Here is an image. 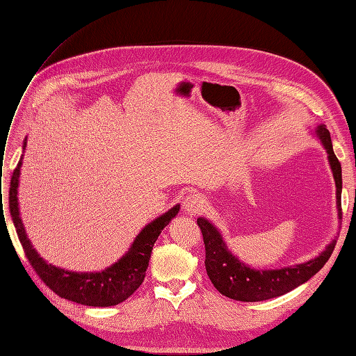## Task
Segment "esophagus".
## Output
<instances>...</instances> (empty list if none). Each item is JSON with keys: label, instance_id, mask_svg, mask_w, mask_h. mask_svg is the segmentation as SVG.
I'll return each instance as SVG.
<instances>
[{"label": "esophagus", "instance_id": "34e87169", "mask_svg": "<svg viewBox=\"0 0 356 356\" xmlns=\"http://www.w3.org/2000/svg\"><path fill=\"white\" fill-rule=\"evenodd\" d=\"M203 203L204 200L199 195H193L184 200L182 209H184V212L188 215H196L203 209Z\"/></svg>", "mask_w": 356, "mask_h": 356}]
</instances>
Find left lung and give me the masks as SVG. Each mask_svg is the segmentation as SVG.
<instances>
[{"mask_svg": "<svg viewBox=\"0 0 356 356\" xmlns=\"http://www.w3.org/2000/svg\"><path fill=\"white\" fill-rule=\"evenodd\" d=\"M315 132L327 149L328 161L336 181V197L339 218L341 220V165L332 152L331 136L325 124H319ZM204 243V267L213 286L225 297L238 301H263L284 296L316 275L331 257L336 241L314 260L306 263L275 268V270H255L234 257L225 246L222 236L207 218H197Z\"/></svg>", "mask_w": 356, "mask_h": 356, "instance_id": "obj_1", "label": "left lung"}]
</instances>
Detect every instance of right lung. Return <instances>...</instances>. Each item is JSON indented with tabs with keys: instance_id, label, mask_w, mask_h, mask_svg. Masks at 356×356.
<instances>
[{
	"instance_id": "1",
	"label": "right lung",
	"mask_w": 356,
	"mask_h": 356,
	"mask_svg": "<svg viewBox=\"0 0 356 356\" xmlns=\"http://www.w3.org/2000/svg\"><path fill=\"white\" fill-rule=\"evenodd\" d=\"M25 147L26 138L24 141V149ZM20 166H22V157H20L16 169L13 170L12 182H10V215H12L16 233L20 243L24 246L25 255L41 281L59 297L84 306L108 307L122 303V301L131 297L139 288V285L144 282L154 242L157 241L161 230L178 213L179 204H175L174 208H170L168 212L160 215L159 218L147 224L141 233L136 236L129 251L117 263L106 267L105 270L96 273H77L63 270V268L47 264L42 260L35 251V248L31 245L25 233L17 203Z\"/></svg>"
}]
</instances>
